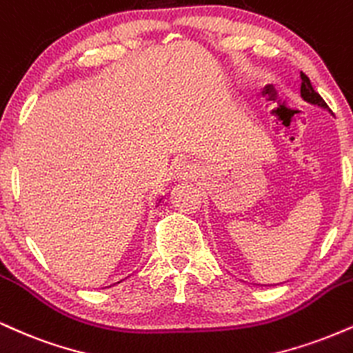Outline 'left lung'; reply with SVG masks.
<instances>
[{
	"instance_id": "left-lung-1",
	"label": "left lung",
	"mask_w": 353,
	"mask_h": 353,
	"mask_svg": "<svg viewBox=\"0 0 353 353\" xmlns=\"http://www.w3.org/2000/svg\"><path fill=\"white\" fill-rule=\"evenodd\" d=\"M301 79H302V84H301V95H302V99H304L305 102L314 103V105L324 107V109H327L325 101L321 97V95L316 92V90H314V87H312V84H310L309 77L305 76L304 72H301Z\"/></svg>"
}]
</instances>
